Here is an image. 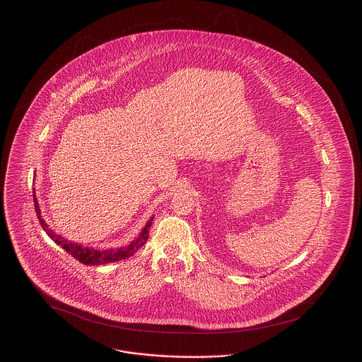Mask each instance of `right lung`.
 I'll return each instance as SVG.
<instances>
[{"mask_svg": "<svg viewBox=\"0 0 362 362\" xmlns=\"http://www.w3.org/2000/svg\"><path fill=\"white\" fill-rule=\"evenodd\" d=\"M34 192V204L35 211L37 214L39 223L42 225V228L45 229V232L49 235V238L52 240L55 241L58 245H61L66 252H69L70 255L74 259H77L78 262H81L83 264H90V266H99V264H107V263H112V262H118V260H123V259L130 258L133 257L138 250L145 244V241L148 240L149 238V228L153 221L152 216L145 226L141 229V232L138 233L137 238L133 241H130L127 245H122V247H117V248H93V247H88V245H83L80 243H74V241L68 240L65 238H62L61 235L55 233L49 224H46V221L42 218V213H40V207L37 204V198L35 197V189H33Z\"/></svg>", "mask_w": 362, "mask_h": 362, "instance_id": "add662e5", "label": "right lung"}]
</instances>
